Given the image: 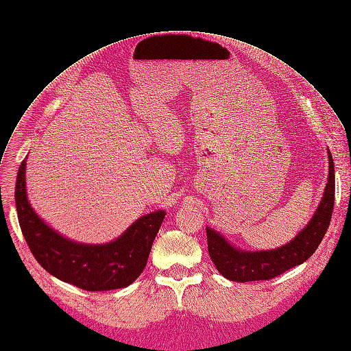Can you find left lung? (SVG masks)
I'll use <instances>...</instances> for the list:
<instances>
[{
	"label": "left lung",
	"mask_w": 351,
	"mask_h": 351,
	"mask_svg": "<svg viewBox=\"0 0 351 351\" xmlns=\"http://www.w3.org/2000/svg\"><path fill=\"white\" fill-rule=\"evenodd\" d=\"M335 207V167L329 152V179L323 199L311 223L287 245L260 252H245L231 247L216 231L206 228L208 255L219 272L230 281H268L305 263L316 251L329 228Z\"/></svg>",
	"instance_id": "1"
}]
</instances>
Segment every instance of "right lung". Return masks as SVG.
I'll return each instance as SVG.
<instances>
[{
    "label": "right lung",
    "mask_w": 351,
    "mask_h": 351,
    "mask_svg": "<svg viewBox=\"0 0 351 351\" xmlns=\"http://www.w3.org/2000/svg\"><path fill=\"white\" fill-rule=\"evenodd\" d=\"M25 160L15 183L19 227L35 260L49 274L90 292L125 288L144 271L152 243L165 217L159 210L138 219L114 243L84 245L69 241L46 226L32 210L25 189Z\"/></svg>",
    "instance_id": "add662e5"
}]
</instances>
